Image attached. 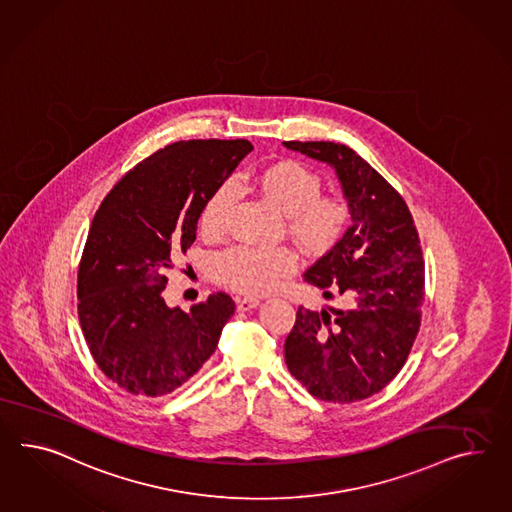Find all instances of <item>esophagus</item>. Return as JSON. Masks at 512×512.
I'll return each mask as SVG.
<instances>
[{
	"label": "esophagus",
	"instance_id": "esophagus-1",
	"mask_svg": "<svg viewBox=\"0 0 512 512\" xmlns=\"http://www.w3.org/2000/svg\"><path fill=\"white\" fill-rule=\"evenodd\" d=\"M258 304H260V299H256V297H239L237 299V308L241 312H249L252 308H256Z\"/></svg>",
	"mask_w": 512,
	"mask_h": 512
}]
</instances>
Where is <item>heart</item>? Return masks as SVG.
<instances>
[{"label":"heart","instance_id":"obj_1","mask_svg":"<svg viewBox=\"0 0 512 512\" xmlns=\"http://www.w3.org/2000/svg\"><path fill=\"white\" fill-rule=\"evenodd\" d=\"M256 187L271 206L286 215L288 232L302 249L321 254L340 237L349 217L347 202L338 195L319 193V176L293 159H280L265 167ZM237 200L236 184L221 185L200 211V232L221 236ZM299 258L289 247L250 249L236 247L213 262L215 278L241 293H267L297 269Z\"/></svg>","mask_w":512,"mask_h":512}]
</instances>
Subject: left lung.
I'll use <instances>...</instances> for the list:
<instances>
[{
  "instance_id": "8db88e82",
  "label": "left lung",
  "mask_w": 512,
  "mask_h": 512,
  "mask_svg": "<svg viewBox=\"0 0 512 512\" xmlns=\"http://www.w3.org/2000/svg\"><path fill=\"white\" fill-rule=\"evenodd\" d=\"M293 152L330 165L340 180L351 226L306 269L323 299L345 308L299 306L284 343L289 373L328 403H354L401 371L418 336L425 267L405 200L353 148L325 141H286Z\"/></svg>"
}]
</instances>
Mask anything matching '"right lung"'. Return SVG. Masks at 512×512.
<instances>
[{
    "instance_id": "1",
    "label": "right lung",
    "mask_w": 512,
    "mask_h": 512,
    "mask_svg": "<svg viewBox=\"0 0 512 512\" xmlns=\"http://www.w3.org/2000/svg\"><path fill=\"white\" fill-rule=\"evenodd\" d=\"M252 148L247 139L174 143L126 172L96 211L79 263V323L94 362L128 394H171L215 353L236 302L217 291L189 312L169 308L165 275Z\"/></svg>"
}]
</instances>
